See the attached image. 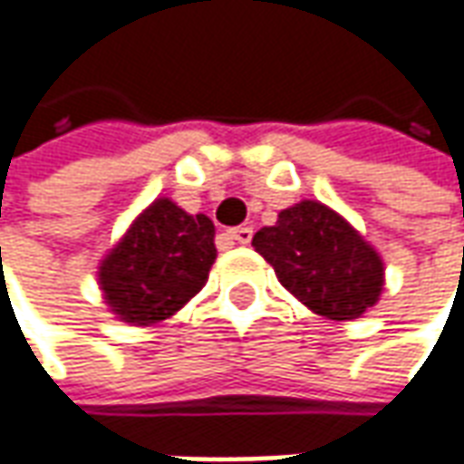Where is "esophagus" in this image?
Masks as SVG:
<instances>
[{
    "label": "esophagus",
    "mask_w": 464,
    "mask_h": 464,
    "mask_svg": "<svg viewBox=\"0 0 464 464\" xmlns=\"http://www.w3.org/2000/svg\"><path fill=\"white\" fill-rule=\"evenodd\" d=\"M227 237L235 242H240V245H247V242L253 240V227H247V224L235 227V229H229V232H227Z\"/></svg>",
    "instance_id": "esophagus-1"
}]
</instances>
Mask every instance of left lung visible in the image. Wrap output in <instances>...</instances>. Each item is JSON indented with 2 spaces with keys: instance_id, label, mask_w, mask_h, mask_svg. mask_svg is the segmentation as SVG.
I'll list each match as a JSON object with an SVG mask.
<instances>
[{
  "instance_id": "left-lung-1",
  "label": "left lung",
  "mask_w": 464,
  "mask_h": 464,
  "mask_svg": "<svg viewBox=\"0 0 464 464\" xmlns=\"http://www.w3.org/2000/svg\"><path fill=\"white\" fill-rule=\"evenodd\" d=\"M253 247L276 271L281 286L314 314L356 320L380 302L384 286L382 256L320 201H299L263 227Z\"/></svg>"
}]
</instances>
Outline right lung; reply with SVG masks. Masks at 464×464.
<instances>
[{"label": "right lung", "instance_id": "obj_1", "mask_svg": "<svg viewBox=\"0 0 464 464\" xmlns=\"http://www.w3.org/2000/svg\"><path fill=\"white\" fill-rule=\"evenodd\" d=\"M214 260V222L157 198L100 260L98 284L121 323L157 325L204 289Z\"/></svg>", "mask_w": 464, "mask_h": 464}]
</instances>
